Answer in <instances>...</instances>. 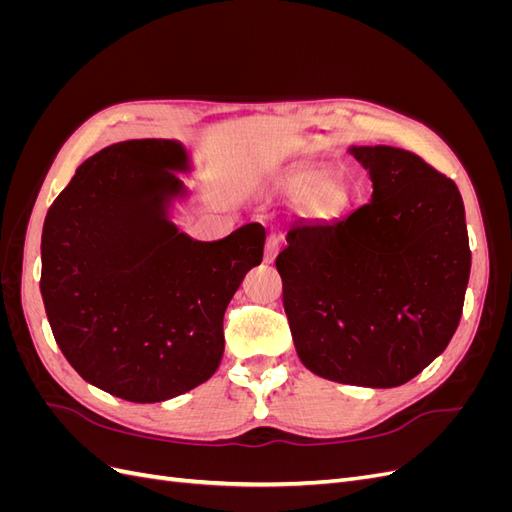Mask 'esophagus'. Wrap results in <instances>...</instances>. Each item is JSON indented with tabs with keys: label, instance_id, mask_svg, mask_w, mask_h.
<instances>
[{
	"label": "esophagus",
	"instance_id": "1",
	"mask_svg": "<svg viewBox=\"0 0 512 512\" xmlns=\"http://www.w3.org/2000/svg\"><path fill=\"white\" fill-rule=\"evenodd\" d=\"M277 252H280V237L269 235L267 245H265V262H273Z\"/></svg>",
	"mask_w": 512,
	"mask_h": 512
}]
</instances>
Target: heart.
<instances>
[{"mask_svg": "<svg viewBox=\"0 0 512 512\" xmlns=\"http://www.w3.org/2000/svg\"><path fill=\"white\" fill-rule=\"evenodd\" d=\"M280 194L288 200L307 196V207L318 218H335L348 205V188L335 173L320 175L318 168L292 170L280 183Z\"/></svg>", "mask_w": 512, "mask_h": 512, "instance_id": "obj_1", "label": "heart"}]
</instances>
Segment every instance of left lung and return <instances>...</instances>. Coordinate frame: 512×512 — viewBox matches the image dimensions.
Wrapping results in <instances>:
<instances>
[{"instance_id":"1","label":"left lung","mask_w":512,"mask_h":512,"mask_svg":"<svg viewBox=\"0 0 512 512\" xmlns=\"http://www.w3.org/2000/svg\"><path fill=\"white\" fill-rule=\"evenodd\" d=\"M369 203L331 224H297L275 260L301 363L333 382L393 389L444 352L470 280L455 181L404 149L350 147Z\"/></svg>"}]
</instances>
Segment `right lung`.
<instances>
[{
  "mask_svg": "<svg viewBox=\"0 0 512 512\" xmlns=\"http://www.w3.org/2000/svg\"><path fill=\"white\" fill-rule=\"evenodd\" d=\"M190 151L123 141L85 160L46 213L40 292L59 350L81 378L134 404L192 391L220 367L224 312L262 262L265 228L196 241L170 218Z\"/></svg>",
  "mask_w": 512,
  "mask_h": 512,
  "instance_id": "right-lung-1",
  "label": "right lung"
}]
</instances>
